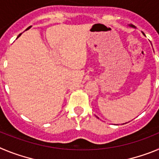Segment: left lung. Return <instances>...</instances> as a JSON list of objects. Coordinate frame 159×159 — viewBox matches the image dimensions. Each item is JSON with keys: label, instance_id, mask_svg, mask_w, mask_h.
<instances>
[{"label": "left lung", "instance_id": "obj_1", "mask_svg": "<svg viewBox=\"0 0 159 159\" xmlns=\"http://www.w3.org/2000/svg\"><path fill=\"white\" fill-rule=\"evenodd\" d=\"M129 26H130V27L134 28V29H135V26H134V25H129ZM143 34L144 35V33H143ZM144 36H145V35H144Z\"/></svg>", "mask_w": 159, "mask_h": 159}]
</instances>
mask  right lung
<instances>
[{
  "label": "right lung",
  "mask_w": 159,
  "mask_h": 159,
  "mask_svg": "<svg viewBox=\"0 0 159 159\" xmlns=\"http://www.w3.org/2000/svg\"><path fill=\"white\" fill-rule=\"evenodd\" d=\"M31 27H32V26H29V28H28V29H26V30H25V31H27V30H29V29H30V28H31ZM21 34H22V33H20V34H19V35H18L17 38H18V37H19V36H20V35H21ZM17 38H16V39H17Z\"/></svg>",
  "instance_id": "add662e5"
}]
</instances>
